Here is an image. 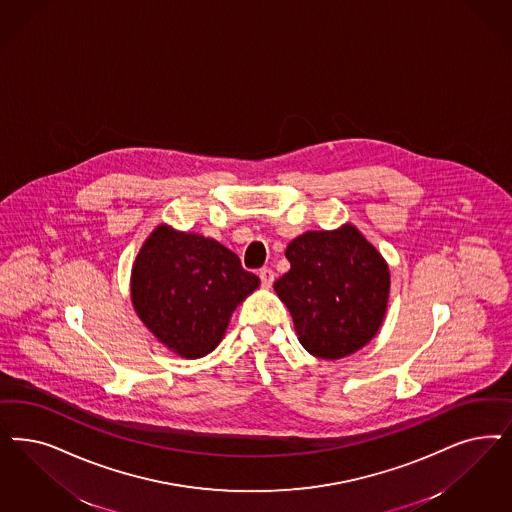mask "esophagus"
<instances>
[{"mask_svg": "<svg viewBox=\"0 0 512 512\" xmlns=\"http://www.w3.org/2000/svg\"><path fill=\"white\" fill-rule=\"evenodd\" d=\"M259 278H261V283H263V287H272V283H274V272L270 270V268H261L259 270Z\"/></svg>", "mask_w": 512, "mask_h": 512, "instance_id": "34e87169", "label": "esophagus"}]
</instances>
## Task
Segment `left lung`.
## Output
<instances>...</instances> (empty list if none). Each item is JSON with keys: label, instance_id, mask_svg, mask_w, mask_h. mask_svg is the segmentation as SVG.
<instances>
[{"label": "left lung", "instance_id": "8db88e82", "mask_svg": "<svg viewBox=\"0 0 512 512\" xmlns=\"http://www.w3.org/2000/svg\"><path fill=\"white\" fill-rule=\"evenodd\" d=\"M291 263L274 291L295 323L304 350L342 359L378 333L389 300V266L350 223L308 230L285 249Z\"/></svg>", "mask_w": 512, "mask_h": 512}]
</instances>
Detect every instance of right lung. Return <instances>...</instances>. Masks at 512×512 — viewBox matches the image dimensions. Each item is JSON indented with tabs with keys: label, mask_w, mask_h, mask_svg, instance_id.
<instances>
[{
	"label": "right lung",
	"mask_w": 512,
	"mask_h": 512,
	"mask_svg": "<svg viewBox=\"0 0 512 512\" xmlns=\"http://www.w3.org/2000/svg\"><path fill=\"white\" fill-rule=\"evenodd\" d=\"M259 285L229 247L162 223L132 265L130 300L160 344L198 359L219 346L232 312Z\"/></svg>",
	"instance_id": "1"
}]
</instances>
